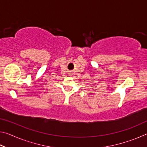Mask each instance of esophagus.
<instances>
[{"mask_svg":"<svg viewBox=\"0 0 147 147\" xmlns=\"http://www.w3.org/2000/svg\"><path fill=\"white\" fill-rule=\"evenodd\" d=\"M69 74H70V75H71V74H72L71 73H69Z\"/></svg>","mask_w":147,"mask_h":147,"instance_id":"obj_1","label":"esophagus"}]
</instances>
